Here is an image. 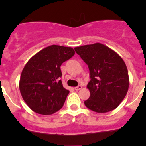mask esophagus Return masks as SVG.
Segmentation results:
<instances>
[{
	"label": "esophagus",
	"instance_id": "obj_1",
	"mask_svg": "<svg viewBox=\"0 0 146 146\" xmlns=\"http://www.w3.org/2000/svg\"><path fill=\"white\" fill-rule=\"evenodd\" d=\"M82 88V86H77V87L74 88V89H75L76 91H79V90H80Z\"/></svg>",
	"mask_w": 146,
	"mask_h": 146
}]
</instances>
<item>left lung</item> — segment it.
Returning <instances> with one entry per match:
<instances>
[{"mask_svg": "<svg viewBox=\"0 0 146 146\" xmlns=\"http://www.w3.org/2000/svg\"><path fill=\"white\" fill-rule=\"evenodd\" d=\"M76 52L88 66L90 97L85 105L96 113L115 110L126 96L129 86L128 70L122 58L101 43L77 47Z\"/></svg>", "mask_w": 146, "mask_h": 146, "instance_id": "8db88e82", "label": "left lung"}]
</instances>
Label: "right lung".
Returning <instances> with one entry per match:
<instances>
[{
  "mask_svg": "<svg viewBox=\"0 0 146 146\" xmlns=\"http://www.w3.org/2000/svg\"><path fill=\"white\" fill-rule=\"evenodd\" d=\"M72 47L51 45L35 54L27 62L20 76V94L35 113L52 115L64 105L69 91L60 80V66L74 55Z\"/></svg>",
  "mask_w": 146,
  "mask_h": 146,
  "instance_id": "right-lung-1",
  "label": "right lung"
}]
</instances>
